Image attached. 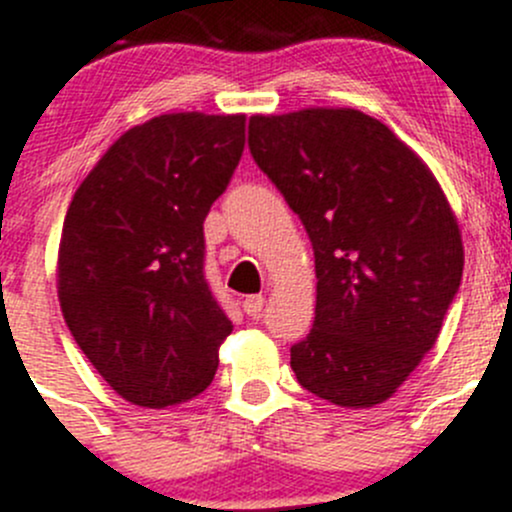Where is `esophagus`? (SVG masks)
I'll use <instances>...</instances> for the list:
<instances>
[{"label":"esophagus","instance_id":"esophagus-1","mask_svg":"<svg viewBox=\"0 0 512 512\" xmlns=\"http://www.w3.org/2000/svg\"><path fill=\"white\" fill-rule=\"evenodd\" d=\"M262 307H265V297L262 295H250V297H245V302H242V310H245L250 317L260 315Z\"/></svg>","mask_w":512,"mask_h":512}]
</instances>
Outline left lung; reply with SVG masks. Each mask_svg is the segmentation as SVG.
Wrapping results in <instances>:
<instances>
[{
  "label": "left lung",
  "mask_w": 512,
  "mask_h": 512,
  "mask_svg": "<svg viewBox=\"0 0 512 512\" xmlns=\"http://www.w3.org/2000/svg\"><path fill=\"white\" fill-rule=\"evenodd\" d=\"M247 145L315 252V325L290 350L297 382L340 408L385 403L438 342L463 277L443 187L360 109L252 114Z\"/></svg>",
  "instance_id": "obj_1"
}]
</instances>
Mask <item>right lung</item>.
Listing matches in <instances>:
<instances>
[{
	"mask_svg": "<svg viewBox=\"0 0 512 512\" xmlns=\"http://www.w3.org/2000/svg\"><path fill=\"white\" fill-rule=\"evenodd\" d=\"M242 150L245 114H160L124 132L69 202L59 307L127 403H187L215 377L232 322L202 272V222Z\"/></svg>",
	"mask_w": 512,
	"mask_h": 512,
	"instance_id": "add662e5",
	"label": "right lung"
}]
</instances>
